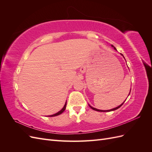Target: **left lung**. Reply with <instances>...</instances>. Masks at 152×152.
<instances>
[{"mask_svg": "<svg viewBox=\"0 0 152 152\" xmlns=\"http://www.w3.org/2000/svg\"><path fill=\"white\" fill-rule=\"evenodd\" d=\"M112 45V48H113V49H115V50H117V49H116V48H115L114 46H113V45ZM121 55H122V56L124 57V56H123V54H121ZM124 59H125V58H124ZM130 93H131V91H130V92H129V95L130 94ZM129 95H128V96H129ZM125 100V101H126ZM125 101H124V102L121 104H120V105H119L118 106V107H116V108H112V109H111V110H98V109H96V108H93V107H91V105H89V107L92 108V109H93V110H95V111H98V112H111V111H113V110H117L118 108H120L121 107V106L124 104V102H125Z\"/></svg>", "mask_w": 152, "mask_h": 152, "instance_id": "left-lung-1", "label": "left lung"}]
</instances>
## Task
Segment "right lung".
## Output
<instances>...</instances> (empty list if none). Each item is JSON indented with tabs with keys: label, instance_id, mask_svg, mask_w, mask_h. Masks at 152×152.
Wrapping results in <instances>:
<instances>
[{
	"label": "right lung",
	"instance_id": "1",
	"mask_svg": "<svg viewBox=\"0 0 152 152\" xmlns=\"http://www.w3.org/2000/svg\"><path fill=\"white\" fill-rule=\"evenodd\" d=\"M66 103H65V105H64L63 108L60 110V111L58 112H57L56 113L53 114V115H48V117H54V116H57V115H59L61 114V113H63V112L65 110V109H66Z\"/></svg>",
	"mask_w": 152,
	"mask_h": 152
}]
</instances>
